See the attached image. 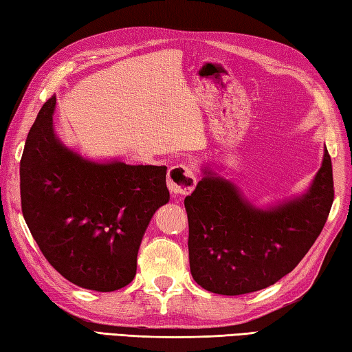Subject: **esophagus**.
<instances>
[{
    "instance_id": "1",
    "label": "esophagus",
    "mask_w": 352,
    "mask_h": 352,
    "mask_svg": "<svg viewBox=\"0 0 352 352\" xmlns=\"http://www.w3.org/2000/svg\"><path fill=\"white\" fill-rule=\"evenodd\" d=\"M166 186L175 195H188L196 186V176L188 165H175L168 170Z\"/></svg>"
}]
</instances>
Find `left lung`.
<instances>
[{"instance_id": "left-lung-1", "label": "left lung", "mask_w": 352, "mask_h": 352, "mask_svg": "<svg viewBox=\"0 0 352 352\" xmlns=\"http://www.w3.org/2000/svg\"><path fill=\"white\" fill-rule=\"evenodd\" d=\"M187 196L188 258L193 280L206 291L243 295L275 285L316 243L334 201L331 156L303 195L260 208L235 182L202 165Z\"/></svg>"}]
</instances>
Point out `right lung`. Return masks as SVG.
I'll list each match as a JSON object with an SVG mask.
<instances>
[{
    "instance_id": "1",
    "label": "right lung",
    "mask_w": 352,
    "mask_h": 352,
    "mask_svg": "<svg viewBox=\"0 0 352 352\" xmlns=\"http://www.w3.org/2000/svg\"><path fill=\"white\" fill-rule=\"evenodd\" d=\"M43 104L20 164L21 210L49 264L76 286L113 292L133 281L153 214L170 199L166 166L96 162L54 131Z\"/></svg>"
}]
</instances>
